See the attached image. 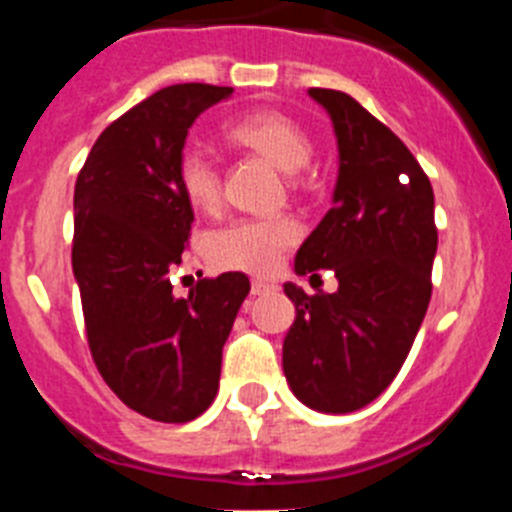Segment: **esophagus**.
I'll return each instance as SVG.
<instances>
[{
  "label": "esophagus",
  "mask_w": 512,
  "mask_h": 512,
  "mask_svg": "<svg viewBox=\"0 0 512 512\" xmlns=\"http://www.w3.org/2000/svg\"><path fill=\"white\" fill-rule=\"evenodd\" d=\"M269 292H277V284L266 282V279H253L251 295H269Z\"/></svg>",
  "instance_id": "1"
}]
</instances>
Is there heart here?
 I'll list each match as a JSON object with an SVG mask.
<instances>
[{
  "label": "heart",
  "mask_w": 512,
  "mask_h": 512,
  "mask_svg": "<svg viewBox=\"0 0 512 512\" xmlns=\"http://www.w3.org/2000/svg\"><path fill=\"white\" fill-rule=\"evenodd\" d=\"M228 138L235 146L261 153L284 174H297L312 158V140L300 122L274 110L253 112L235 120L228 128ZM176 182L194 210H215L220 200V174L205 151L187 148L179 156ZM297 235L300 228L292 217H241L212 230L205 241V253L220 269L269 274L277 269L282 251L297 241Z\"/></svg>",
  "instance_id": "b5f03b06"
}]
</instances>
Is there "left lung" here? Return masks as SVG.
<instances>
[{"mask_svg":"<svg viewBox=\"0 0 512 512\" xmlns=\"http://www.w3.org/2000/svg\"><path fill=\"white\" fill-rule=\"evenodd\" d=\"M338 146L333 205L295 256L300 277L333 271L338 289L305 295L292 282L295 323L282 346L289 390L318 413L377 400L408 359L431 302L438 233L433 187L408 146L348 94L310 89Z\"/></svg>","mask_w":512,"mask_h":512,"instance_id":"left-lung-1","label":"left lung"}]
</instances>
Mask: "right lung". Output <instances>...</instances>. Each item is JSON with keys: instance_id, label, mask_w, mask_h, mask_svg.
<instances>
[{"instance_id": "right-lung-1", "label": "right lung", "mask_w": 512, "mask_h": 512, "mask_svg": "<svg viewBox=\"0 0 512 512\" xmlns=\"http://www.w3.org/2000/svg\"><path fill=\"white\" fill-rule=\"evenodd\" d=\"M230 87L176 84L97 138L74 187L71 266L94 364L130 410L189 423L217 395L223 346L251 282L241 271L176 297L194 212L176 182L189 128Z\"/></svg>"}]
</instances>
